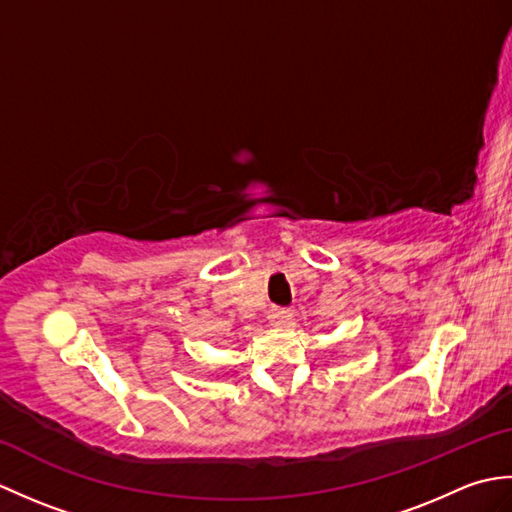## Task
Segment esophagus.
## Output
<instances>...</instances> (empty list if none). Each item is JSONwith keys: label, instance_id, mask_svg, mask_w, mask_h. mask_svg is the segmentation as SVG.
<instances>
[{"label": "esophagus", "instance_id": "esophagus-1", "mask_svg": "<svg viewBox=\"0 0 512 512\" xmlns=\"http://www.w3.org/2000/svg\"><path fill=\"white\" fill-rule=\"evenodd\" d=\"M288 317H290V312L286 308L273 306V308L268 310V321L273 323V325H277V328H279V325H284L288 321Z\"/></svg>", "mask_w": 512, "mask_h": 512}]
</instances>
